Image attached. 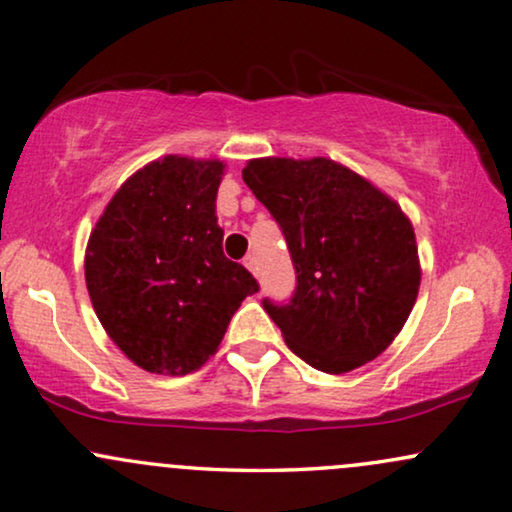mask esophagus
<instances>
[{
    "instance_id": "obj_1",
    "label": "esophagus",
    "mask_w": 512,
    "mask_h": 512,
    "mask_svg": "<svg viewBox=\"0 0 512 512\" xmlns=\"http://www.w3.org/2000/svg\"><path fill=\"white\" fill-rule=\"evenodd\" d=\"M243 264H246V269H248L250 273H255V276H257L259 269H257V259H255L253 255H248L246 259H243Z\"/></svg>"
}]
</instances>
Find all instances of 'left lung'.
Returning a JSON list of instances; mask_svg holds the SVG:
<instances>
[{
	"label": "left lung",
	"mask_w": 512,
	"mask_h": 512,
	"mask_svg": "<svg viewBox=\"0 0 512 512\" xmlns=\"http://www.w3.org/2000/svg\"><path fill=\"white\" fill-rule=\"evenodd\" d=\"M243 181L283 229L297 292L264 301L287 348L341 376L390 348L420 292L413 222L390 194L329 157H255Z\"/></svg>",
	"instance_id": "1"
}]
</instances>
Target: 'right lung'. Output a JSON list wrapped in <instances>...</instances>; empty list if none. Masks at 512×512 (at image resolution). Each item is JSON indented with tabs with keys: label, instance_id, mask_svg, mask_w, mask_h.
Returning a JSON list of instances; mask_svg holds the SVG:
<instances>
[{
	"label": "right lung",
	"instance_id": "right-lung-1",
	"mask_svg": "<svg viewBox=\"0 0 512 512\" xmlns=\"http://www.w3.org/2000/svg\"><path fill=\"white\" fill-rule=\"evenodd\" d=\"M225 162L164 155L134 171L85 248V285L111 341L143 371L185 376L220 348L257 280L222 253Z\"/></svg>",
	"mask_w": 512,
	"mask_h": 512
}]
</instances>
